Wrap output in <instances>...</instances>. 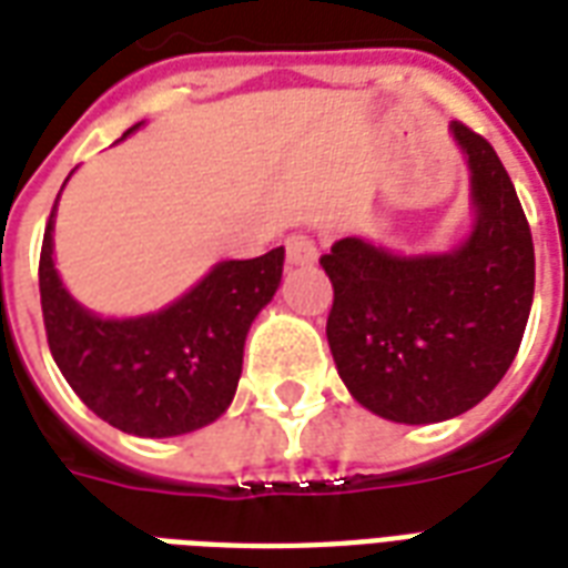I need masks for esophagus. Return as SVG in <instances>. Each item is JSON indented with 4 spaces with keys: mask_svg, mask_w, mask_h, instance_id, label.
<instances>
[{
    "mask_svg": "<svg viewBox=\"0 0 568 568\" xmlns=\"http://www.w3.org/2000/svg\"><path fill=\"white\" fill-rule=\"evenodd\" d=\"M285 258L288 264H313L318 258L316 243L310 234H288L285 237Z\"/></svg>",
    "mask_w": 568,
    "mask_h": 568,
    "instance_id": "obj_1",
    "label": "esophagus"
}]
</instances>
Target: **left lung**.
Returning a JSON list of instances; mask_svg holds the SVG:
<instances>
[{
  "label": "left lung",
  "instance_id": "left-lung-1",
  "mask_svg": "<svg viewBox=\"0 0 568 568\" xmlns=\"http://www.w3.org/2000/svg\"><path fill=\"white\" fill-rule=\"evenodd\" d=\"M466 153L476 225L445 255H394L343 237L318 258L334 285L327 346L348 394L400 424H434L497 388L530 318L536 255L494 146L452 123Z\"/></svg>",
  "mask_w": 568,
  "mask_h": 568
}]
</instances>
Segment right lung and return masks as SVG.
Returning a JSON list of instances; mask_svg holds the SVG:
<instances>
[{
	"label": "right lung",
	"instance_id": "obj_1",
	"mask_svg": "<svg viewBox=\"0 0 568 568\" xmlns=\"http://www.w3.org/2000/svg\"><path fill=\"white\" fill-rule=\"evenodd\" d=\"M53 213L57 204L41 243L38 288L50 355L74 394L132 436L162 439L216 422L234 400L252 318L280 288L283 246L246 262H220L153 316L99 318L62 288L53 267Z\"/></svg>",
	"mask_w": 568,
	"mask_h": 568
}]
</instances>
